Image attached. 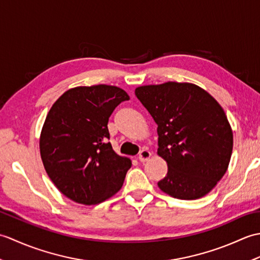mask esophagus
Here are the masks:
<instances>
[{"instance_id": "1", "label": "esophagus", "mask_w": 260, "mask_h": 260, "mask_svg": "<svg viewBox=\"0 0 260 260\" xmlns=\"http://www.w3.org/2000/svg\"><path fill=\"white\" fill-rule=\"evenodd\" d=\"M151 155H152V154L148 152L147 150H142L139 154V161L146 162V161H148V158L151 157Z\"/></svg>"}]
</instances>
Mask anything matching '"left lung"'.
I'll list each match as a JSON object with an SVG mask.
<instances>
[{
    "mask_svg": "<svg viewBox=\"0 0 260 260\" xmlns=\"http://www.w3.org/2000/svg\"><path fill=\"white\" fill-rule=\"evenodd\" d=\"M135 95L157 125V154L168 163L159 189L181 200L208 194L227 172L233 153V131L222 107L189 82L137 87Z\"/></svg>",
    "mask_w": 260,
    "mask_h": 260,
    "instance_id": "1",
    "label": "left lung"
}]
</instances>
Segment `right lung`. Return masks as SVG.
Returning a JSON list of instances; mask_svg holds the SVG:
<instances>
[{"instance_id":"obj_1","label":"right lung","mask_w":260,"mask_h":260,"mask_svg":"<svg viewBox=\"0 0 260 260\" xmlns=\"http://www.w3.org/2000/svg\"><path fill=\"white\" fill-rule=\"evenodd\" d=\"M129 96L118 87L96 85L66 91L49 110L40 154L53 184L77 203H101L123 186L132 167L108 142V119Z\"/></svg>"}]
</instances>
